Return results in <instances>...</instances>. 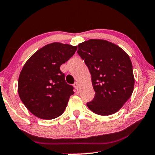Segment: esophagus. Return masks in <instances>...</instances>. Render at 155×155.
<instances>
[{"label":"esophagus","mask_w":155,"mask_h":155,"mask_svg":"<svg viewBox=\"0 0 155 155\" xmlns=\"http://www.w3.org/2000/svg\"><path fill=\"white\" fill-rule=\"evenodd\" d=\"M73 86L74 87V88H75L76 90H78V89H79V84H78V83H77V82L74 83Z\"/></svg>","instance_id":"34e87169"}]
</instances>
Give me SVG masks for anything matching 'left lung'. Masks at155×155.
<instances>
[{"label":"left lung","instance_id":"left-lung-1","mask_svg":"<svg viewBox=\"0 0 155 155\" xmlns=\"http://www.w3.org/2000/svg\"><path fill=\"white\" fill-rule=\"evenodd\" d=\"M78 54L91 74L95 96L87 106L94 113L110 115L121 109L132 95L134 76L130 57L118 45L91 39L78 45Z\"/></svg>","mask_w":155,"mask_h":155}]
</instances>
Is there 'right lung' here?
Segmentation results:
<instances>
[{
  "mask_svg": "<svg viewBox=\"0 0 155 155\" xmlns=\"http://www.w3.org/2000/svg\"><path fill=\"white\" fill-rule=\"evenodd\" d=\"M77 48L50 43L37 51L25 64L18 81V93L35 116L51 120L64 112L74 88L66 83L60 66L74 55Z\"/></svg>",
  "mask_w": 155,
  "mask_h": 155,
  "instance_id": "1",
  "label": "right lung"
}]
</instances>
